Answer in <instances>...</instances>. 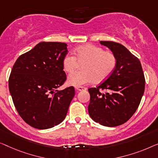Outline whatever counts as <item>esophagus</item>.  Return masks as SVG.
Instances as JSON below:
<instances>
[{
  "mask_svg": "<svg viewBox=\"0 0 158 158\" xmlns=\"http://www.w3.org/2000/svg\"><path fill=\"white\" fill-rule=\"evenodd\" d=\"M75 90L77 92H80V91H85L86 90V88L84 87V86H78V87H75Z\"/></svg>",
  "mask_w": 158,
  "mask_h": 158,
  "instance_id": "1",
  "label": "esophagus"
}]
</instances>
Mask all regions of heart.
Returning <instances> with one entry per match:
<instances>
[{
    "label": "heart",
    "mask_w": 158,
    "mask_h": 158,
    "mask_svg": "<svg viewBox=\"0 0 158 158\" xmlns=\"http://www.w3.org/2000/svg\"><path fill=\"white\" fill-rule=\"evenodd\" d=\"M74 56L66 54L62 60L64 70L72 73L77 67V62H84L82 71L76 72L68 77L67 82L71 86H80L90 82H101L108 78L117 65V58L112 52H104L99 46L86 44L74 51Z\"/></svg>",
    "instance_id": "b5f03b06"
}]
</instances>
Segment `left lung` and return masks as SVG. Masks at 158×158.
<instances>
[{
	"instance_id": "1",
	"label": "left lung",
	"mask_w": 158,
	"mask_h": 158,
	"mask_svg": "<svg viewBox=\"0 0 158 158\" xmlns=\"http://www.w3.org/2000/svg\"><path fill=\"white\" fill-rule=\"evenodd\" d=\"M117 58L112 74L96 88L89 89V116L106 127H117L126 123L136 112L145 91V79L141 63L120 44L101 41ZM100 89L106 90L103 94Z\"/></svg>"
}]
</instances>
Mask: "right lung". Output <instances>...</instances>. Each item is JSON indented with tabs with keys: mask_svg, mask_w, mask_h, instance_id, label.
<instances>
[{
	"mask_svg": "<svg viewBox=\"0 0 158 158\" xmlns=\"http://www.w3.org/2000/svg\"><path fill=\"white\" fill-rule=\"evenodd\" d=\"M67 44L41 42L20 56L10 73L8 86L13 104L28 124L39 130L58 125L65 119L75 90H58L66 76L62 60Z\"/></svg>",
	"mask_w": 158,
	"mask_h": 158,
	"instance_id": "1",
	"label": "right lung"
}]
</instances>
